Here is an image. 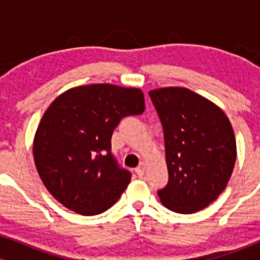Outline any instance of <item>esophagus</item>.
<instances>
[{"instance_id":"obj_1","label":"esophagus","mask_w":260,"mask_h":260,"mask_svg":"<svg viewBox=\"0 0 260 260\" xmlns=\"http://www.w3.org/2000/svg\"><path fill=\"white\" fill-rule=\"evenodd\" d=\"M136 172H137V175L142 177V176L144 175V172H145V164L144 162H140L138 168L136 169Z\"/></svg>"}]
</instances>
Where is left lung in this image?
I'll use <instances>...</instances> for the list:
<instances>
[{
  "mask_svg": "<svg viewBox=\"0 0 260 260\" xmlns=\"http://www.w3.org/2000/svg\"><path fill=\"white\" fill-rule=\"evenodd\" d=\"M165 139L169 182L157 190L164 207L193 214L223 192L237 149L234 128L219 106L187 88L149 91Z\"/></svg>",
  "mask_w": 260,
  "mask_h": 260,
  "instance_id": "8db88e82",
  "label": "left lung"
}]
</instances>
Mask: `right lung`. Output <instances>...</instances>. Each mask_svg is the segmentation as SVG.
I'll return each mask as SVG.
<instances>
[{
	"label": "right lung",
	"mask_w": 260,
	"mask_h": 260,
	"mask_svg": "<svg viewBox=\"0 0 260 260\" xmlns=\"http://www.w3.org/2000/svg\"><path fill=\"white\" fill-rule=\"evenodd\" d=\"M138 88L90 84L71 88L45 111L32 143L41 181L56 201L82 215L111 208L131 182L111 154L113 129L144 112Z\"/></svg>",
	"instance_id": "obj_1"
}]
</instances>
